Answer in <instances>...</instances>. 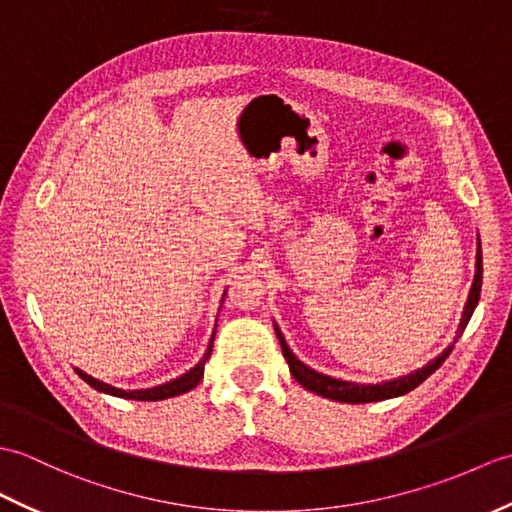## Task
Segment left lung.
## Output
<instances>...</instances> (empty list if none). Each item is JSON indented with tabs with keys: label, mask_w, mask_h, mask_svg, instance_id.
Here are the masks:
<instances>
[{
	"label": "left lung",
	"mask_w": 512,
	"mask_h": 512,
	"mask_svg": "<svg viewBox=\"0 0 512 512\" xmlns=\"http://www.w3.org/2000/svg\"><path fill=\"white\" fill-rule=\"evenodd\" d=\"M475 277H473V285H471V292H469V299L465 305V312H462L460 318V327H458V338L462 331H465L469 318L475 310V305L480 301V288H482V251H480V242H478V255H475ZM277 331V338L281 342V351H283V358L288 360L290 366V373L292 377L299 382L303 388H307L310 392H316V395L331 399V401H340V403H371V401H384L390 397H399V395H406V392L414 390L419 384H423L427 377H430L438 366H441L447 355L454 349V344H449V347L434 358L432 362H427L423 368H417V371L410 373V375H403L397 379H390V382L384 384H355V382H342V379H334L329 375L323 373H316L312 371L310 366H305L296 355L290 351L288 344L283 340V334L279 331V327L275 325Z\"/></svg>",
	"instance_id": "obj_1"
}]
</instances>
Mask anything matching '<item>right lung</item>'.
Segmentation results:
<instances>
[{
	"mask_svg": "<svg viewBox=\"0 0 512 512\" xmlns=\"http://www.w3.org/2000/svg\"><path fill=\"white\" fill-rule=\"evenodd\" d=\"M213 336H216V331H213ZM213 336H211V340H209V347H207L205 355H202V360H200L194 368H189V371H187L185 375L172 379V382L161 384V386H154V388H146V390H120V388H113V386L104 384V382H98V379H93L91 375L82 373L80 368H76V373H78L82 379H85V382H87L91 388L100 390V392H106V395H113V397L137 399V401H161V399H168V397H176V395H183V392L192 390V388H196V386L200 384L202 373H205V362L209 360L211 349H213Z\"/></svg>",
	"mask_w": 512,
	"mask_h": 512,
	"instance_id": "1",
	"label": "right lung"
}]
</instances>
